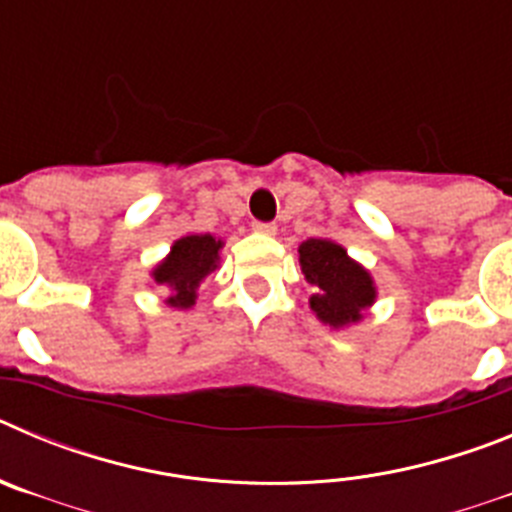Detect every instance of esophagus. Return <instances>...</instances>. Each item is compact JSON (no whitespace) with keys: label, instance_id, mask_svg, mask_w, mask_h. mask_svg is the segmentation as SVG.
<instances>
[{"label":"esophagus","instance_id":"esophagus-1","mask_svg":"<svg viewBox=\"0 0 512 512\" xmlns=\"http://www.w3.org/2000/svg\"><path fill=\"white\" fill-rule=\"evenodd\" d=\"M251 228L256 230V233H261V235H274V233H277V225H274V223H259V220H256V223H253Z\"/></svg>","mask_w":512,"mask_h":512}]
</instances>
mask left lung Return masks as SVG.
<instances>
[{
  "instance_id": "left-lung-1",
  "label": "left lung",
  "mask_w": 512,
  "mask_h": 512,
  "mask_svg": "<svg viewBox=\"0 0 512 512\" xmlns=\"http://www.w3.org/2000/svg\"><path fill=\"white\" fill-rule=\"evenodd\" d=\"M300 266L315 287L310 297L312 312L330 328L359 323L366 307L377 300L372 274L328 238H307L300 246Z\"/></svg>"
}]
</instances>
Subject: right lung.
I'll list each match as a JSON object with an SVG mask.
<instances>
[{"instance_id":"obj_1","label":"right lung","mask_w":512,"mask_h":512,"mask_svg":"<svg viewBox=\"0 0 512 512\" xmlns=\"http://www.w3.org/2000/svg\"><path fill=\"white\" fill-rule=\"evenodd\" d=\"M220 248L223 241L210 233L184 235L171 246L169 256L153 269L156 284H164L171 292L166 305L182 310L194 305L200 282L220 264Z\"/></svg>"}]
</instances>
